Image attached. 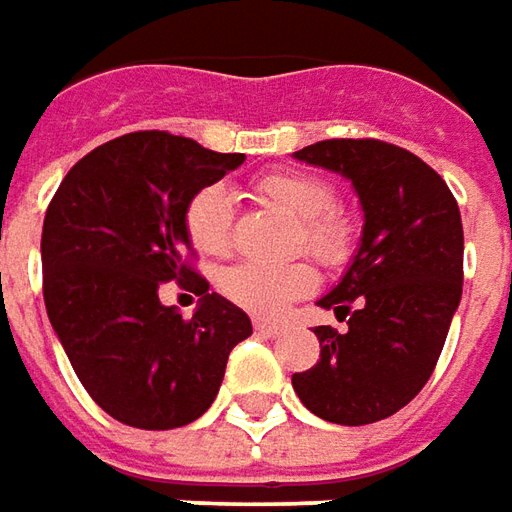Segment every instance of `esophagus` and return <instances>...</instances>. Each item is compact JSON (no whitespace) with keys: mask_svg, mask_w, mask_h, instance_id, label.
Listing matches in <instances>:
<instances>
[{"mask_svg":"<svg viewBox=\"0 0 512 512\" xmlns=\"http://www.w3.org/2000/svg\"><path fill=\"white\" fill-rule=\"evenodd\" d=\"M280 325L277 322H266V319H255V333L257 336H277L280 333Z\"/></svg>","mask_w":512,"mask_h":512,"instance_id":"obj_1","label":"esophagus"}]
</instances>
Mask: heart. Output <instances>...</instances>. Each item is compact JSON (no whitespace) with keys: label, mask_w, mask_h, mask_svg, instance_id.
Instances as JSON below:
<instances>
[{"label":"heart","mask_w":512,"mask_h":512,"mask_svg":"<svg viewBox=\"0 0 512 512\" xmlns=\"http://www.w3.org/2000/svg\"><path fill=\"white\" fill-rule=\"evenodd\" d=\"M257 193L285 215L297 218L302 246L322 263L336 266L350 252L353 227L333 207V187L308 173H269ZM187 238L201 255H227L232 246V198L224 184H207L184 210ZM218 288L229 302L257 316H277L294 300L316 288V271L308 263H235L221 271Z\"/></svg>","instance_id":"1"}]
</instances>
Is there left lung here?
<instances>
[{"instance_id": "1", "label": "left lung", "mask_w": 512, "mask_h": 512, "mask_svg": "<svg viewBox=\"0 0 512 512\" xmlns=\"http://www.w3.org/2000/svg\"><path fill=\"white\" fill-rule=\"evenodd\" d=\"M294 156L353 182L364 232L319 300L347 330L316 328L319 361L291 384L322 420L375 423L426 387L443 353L462 297L460 207L437 170L381 139H322Z\"/></svg>"}]
</instances>
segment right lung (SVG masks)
I'll return each mask as SVG.
<instances>
[{
  "instance_id": "add662e5",
  "label": "right lung",
  "mask_w": 512,
  "mask_h": 512,
  "mask_svg": "<svg viewBox=\"0 0 512 512\" xmlns=\"http://www.w3.org/2000/svg\"><path fill=\"white\" fill-rule=\"evenodd\" d=\"M243 159L134 131L75 162L47 207V316L83 389L125 426L193 423L215 401L232 347L252 336L249 316L193 269L184 229L190 198ZM165 282L202 297L193 320L158 302Z\"/></svg>"
}]
</instances>
